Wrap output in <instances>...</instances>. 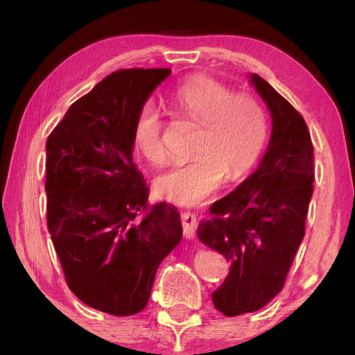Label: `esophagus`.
<instances>
[{"label":"esophagus","instance_id":"obj_1","mask_svg":"<svg viewBox=\"0 0 355 355\" xmlns=\"http://www.w3.org/2000/svg\"><path fill=\"white\" fill-rule=\"evenodd\" d=\"M182 225H183V233L186 238H194L196 235V230H197V225H199V222H197V218L191 211H183L182 216Z\"/></svg>","mask_w":355,"mask_h":355}]
</instances>
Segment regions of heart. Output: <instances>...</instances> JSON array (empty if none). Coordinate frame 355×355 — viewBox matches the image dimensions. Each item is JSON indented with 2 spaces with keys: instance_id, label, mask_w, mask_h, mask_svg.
Instances as JSON below:
<instances>
[{
  "instance_id": "b5f03b06",
  "label": "heart",
  "mask_w": 355,
  "mask_h": 355,
  "mask_svg": "<svg viewBox=\"0 0 355 355\" xmlns=\"http://www.w3.org/2000/svg\"><path fill=\"white\" fill-rule=\"evenodd\" d=\"M209 76H196L177 87L169 103L177 112L200 125L188 163L177 164L155 180L161 197L178 203L207 199L227 178L244 177L260 158L268 139L264 107L248 94ZM163 117L152 101L137 111L133 127L135 146L150 164L166 163Z\"/></svg>"
}]
</instances>
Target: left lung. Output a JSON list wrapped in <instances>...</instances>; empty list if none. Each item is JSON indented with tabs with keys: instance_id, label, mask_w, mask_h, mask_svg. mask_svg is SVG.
Returning a JSON list of instances; mask_svg holds the SVG:
<instances>
[{
	"instance_id": "obj_1",
	"label": "left lung",
	"mask_w": 355,
	"mask_h": 355,
	"mask_svg": "<svg viewBox=\"0 0 355 355\" xmlns=\"http://www.w3.org/2000/svg\"><path fill=\"white\" fill-rule=\"evenodd\" d=\"M268 105L272 133L258 169L214 202L197 235L227 258L230 272L211 297L225 316L264 307L285 285L305 235L313 194V144L304 117L271 84L250 75Z\"/></svg>"
}]
</instances>
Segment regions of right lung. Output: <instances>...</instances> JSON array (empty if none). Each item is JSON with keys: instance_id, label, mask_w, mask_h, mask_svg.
Returning a JSON list of instances; mask_svg holds the SVG:
<instances>
[{"instance_id": "obj_1", "label": "right lung", "mask_w": 355, "mask_h": 355, "mask_svg": "<svg viewBox=\"0 0 355 355\" xmlns=\"http://www.w3.org/2000/svg\"><path fill=\"white\" fill-rule=\"evenodd\" d=\"M169 69L117 70L69 107L46 139V224L69 288L114 316L146 309L182 239L177 208L147 205L133 163L137 111Z\"/></svg>"}]
</instances>
